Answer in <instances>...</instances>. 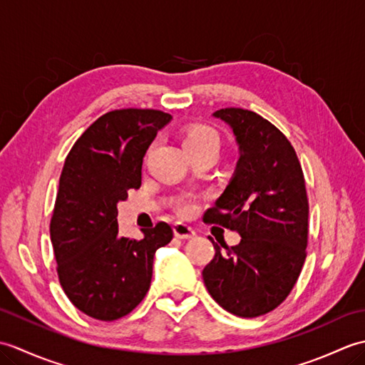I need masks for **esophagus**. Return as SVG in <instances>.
<instances>
[{
  "instance_id": "1",
  "label": "esophagus",
  "mask_w": 365,
  "mask_h": 365,
  "mask_svg": "<svg viewBox=\"0 0 365 365\" xmlns=\"http://www.w3.org/2000/svg\"><path fill=\"white\" fill-rule=\"evenodd\" d=\"M174 235L180 240H190V238L196 237V232H195V229L187 226V224L175 222L174 224Z\"/></svg>"
}]
</instances>
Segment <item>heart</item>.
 Segmentation results:
<instances>
[{
    "instance_id": "obj_1",
    "label": "heart",
    "mask_w": 365,
    "mask_h": 365,
    "mask_svg": "<svg viewBox=\"0 0 365 365\" xmlns=\"http://www.w3.org/2000/svg\"><path fill=\"white\" fill-rule=\"evenodd\" d=\"M183 145L191 147V145H215L220 147V136L212 127L207 125H195L185 131L183 135ZM192 208V204L190 200H183V202L178 205V210L182 213H188Z\"/></svg>"
}]
</instances>
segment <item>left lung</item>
Instances as JSON below:
<instances>
[{"label": "left lung", "instance_id": "obj_1", "mask_svg": "<svg viewBox=\"0 0 365 365\" xmlns=\"http://www.w3.org/2000/svg\"><path fill=\"white\" fill-rule=\"evenodd\" d=\"M213 118L230 127L240 157L229 185L204 220L238 232L242 240L221 251L208 237L216 252L202 277L222 309L254 319L289 297L304 263V175L289 139L262 115L224 108Z\"/></svg>", "mask_w": 365, "mask_h": 365}]
</instances>
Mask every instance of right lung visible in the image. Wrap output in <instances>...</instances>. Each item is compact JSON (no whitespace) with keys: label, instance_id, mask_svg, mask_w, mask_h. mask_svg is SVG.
Returning <instances> with one entry per match:
<instances>
[{"label":"right lung","instance_id":"obj_1","mask_svg":"<svg viewBox=\"0 0 365 365\" xmlns=\"http://www.w3.org/2000/svg\"><path fill=\"white\" fill-rule=\"evenodd\" d=\"M173 115L115 110L84 131L68 152L50 222L59 282L72 304L92 319L113 322L143 301L153 255L173 240L158 222L141 240L119 235L118 204L141 187L143 158Z\"/></svg>","mask_w":365,"mask_h":365}]
</instances>
